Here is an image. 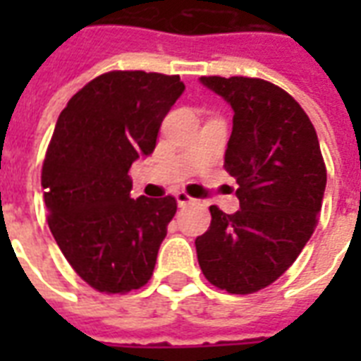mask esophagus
<instances>
[{"label": "esophagus", "mask_w": 361, "mask_h": 361, "mask_svg": "<svg viewBox=\"0 0 361 361\" xmlns=\"http://www.w3.org/2000/svg\"><path fill=\"white\" fill-rule=\"evenodd\" d=\"M174 197H176V202H178V206H180V208H183V206H187V204L195 202V198H191L189 195H187V192H183V191H178Z\"/></svg>", "instance_id": "34e87169"}]
</instances>
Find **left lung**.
<instances>
[{
    "label": "left lung",
    "mask_w": 361,
    "mask_h": 361,
    "mask_svg": "<svg viewBox=\"0 0 361 361\" xmlns=\"http://www.w3.org/2000/svg\"><path fill=\"white\" fill-rule=\"evenodd\" d=\"M234 110L225 153L240 209L212 206L208 232L195 240L206 279L231 294H252L290 268L317 226L326 166L317 130L294 99L271 82L202 76Z\"/></svg>",
    "instance_id": "1"
}]
</instances>
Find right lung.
<instances>
[{
	"label": "right lung",
	"instance_id": "right-lung-1",
	"mask_svg": "<svg viewBox=\"0 0 361 361\" xmlns=\"http://www.w3.org/2000/svg\"><path fill=\"white\" fill-rule=\"evenodd\" d=\"M180 76L112 71L59 114L42 163L48 226L67 262L95 290L125 294L149 281L176 214L174 197L130 198V164L152 155Z\"/></svg>",
	"mask_w": 361,
	"mask_h": 361
}]
</instances>
